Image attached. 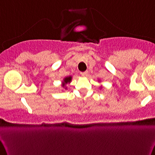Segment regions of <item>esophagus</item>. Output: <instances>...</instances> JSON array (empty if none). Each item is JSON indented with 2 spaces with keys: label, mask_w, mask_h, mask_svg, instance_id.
I'll return each instance as SVG.
<instances>
[{
  "label": "esophagus",
  "mask_w": 155,
  "mask_h": 155,
  "mask_svg": "<svg viewBox=\"0 0 155 155\" xmlns=\"http://www.w3.org/2000/svg\"><path fill=\"white\" fill-rule=\"evenodd\" d=\"M81 76H83V77H86L87 74H88V71H86V72H81Z\"/></svg>",
  "instance_id": "esophagus-1"
}]
</instances>
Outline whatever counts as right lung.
<instances>
[{
	"instance_id": "obj_1",
	"label": "right lung",
	"mask_w": 155,
	"mask_h": 155,
	"mask_svg": "<svg viewBox=\"0 0 155 155\" xmlns=\"http://www.w3.org/2000/svg\"><path fill=\"white\" fill-rule=\"evenodd\" d=\"M71 81H72V76H68V77H66L64 79V81H62V87H65V89H67L66 84L69 83Z\"/></svg>"
}]
</instances>
